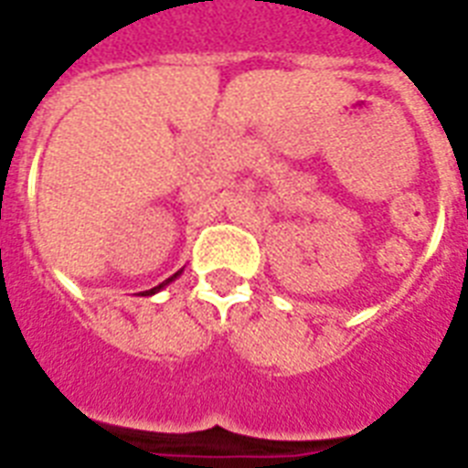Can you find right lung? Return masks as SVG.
<instances>
[{
  "instance_id": "right-lung-1",
  "label": "right lung",
  "mask_w": 468,
  "mask_h": 468,
  "mask_svg": "<svg viewBox=\"0 0 468 468\" xmlns=\"http://www.w3.org/2000/svg\"><path fill=\"white\" fill-rule=\"evenodd\" d=\"M180 273H182V269H180V271H175L173 276H170V279H165V281H163V283H158V286H155V288H151V291H144L142 295H155V293H158V291H163V288L168 286V283H173V281L177 279V276H180Z\"/></svg>"
}]
</instances>
